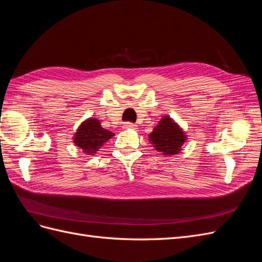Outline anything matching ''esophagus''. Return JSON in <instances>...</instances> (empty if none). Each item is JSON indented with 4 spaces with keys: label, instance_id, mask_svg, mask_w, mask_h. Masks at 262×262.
I'll use <instances>...</instances> for the list:
<instances>
[{
    "label": "esophagus",
    "instance_id": "1",
    "mask_svg": "<svg viewBox=\"0 0 262 262\" xmlns=\"http://www.w3.org/2000/svg\"><path fill=\"white\" fill-rule=\"evenodd\" d=\"M123 125L125 129H136L137 128V125L134 123H131V122H124Z\"/></svg>",
    "mask_w": 262,
    "mask_h": 262
}]
</instances>
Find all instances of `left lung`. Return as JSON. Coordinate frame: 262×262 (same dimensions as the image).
I'll list each match as a JSON object with an SVG mask.
<instances>
[{"instance_id": "obj_1", "label": "left lung", "mask_w": 262, "mask_h": 262, "mask_svg": "<svg viewBox=\"0 0 262 262\" xmlns=\"http://www.w3.org/2000/svg\"><path fill=\"white\" fill-rule=\"evenodd\" d=\"M187 140L185 131L169 116H163L153 131L148 134V141L163 155H176L182 149Z\"/></svg>"}]
</instances>
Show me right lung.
Listing matches in <instances>:
<instances>
[{
	"mask_svg": "<svg viewBox=\"0 0 262 262\" xmlns=\"http://www.w3.org/2000/svg\"><path fill=\"white\" fill-rule=\"evenodd\" d=\"M114 136L112 131L102 128L98 119L89 118L78 126L73 137V142L84 154L94 155Z\"/></svg>",
	"mask_w": 262,
	"mask_h": 262,
	"instance_id": "1",
	"label": "right lung"
}]
</instances>
